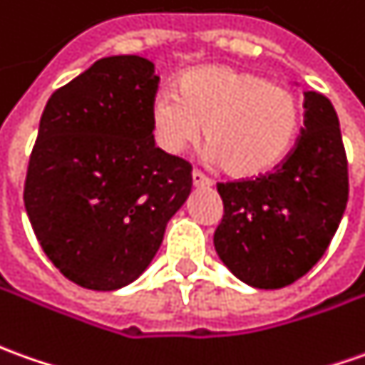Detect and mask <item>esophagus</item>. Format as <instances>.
<instances>
[{
	"mask_svg": "<svg viewBox=\"0 0 365 365\" xmlns=\"http://www.w3.org/2000/svg\"><path fill=\"white\" fill-rule=\"evenodd\" d=\"M192 183L195 187H210V185H212V182H210L203 173L195 172V170L192 172Z\"/></svg>",
	"mask_w": 365,
	"mask_h": 365,
	"instance_id": "obj_1",
	"label": "esophagus"
}]
</instances>
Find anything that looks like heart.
<instances>
[{
  "label": "heart",
  "mask_w": 365,
  "mask_h": 365,
  "mask_svg": "<svg viewBox=\"0 0 365 365\" xmlns=\"http://www.w3.org/2000/svg\"><path fill=\"white\" fill-rule=\"evenodd\" d=\"M150 120L155 143L172 155L200 140L203 125L207 158L235 180H255L292 151L302 108L294 91L264 76L205 66L185 71L178 91H158Z\"/></svg>",
  "instance_id": "1"
}]
</instances>
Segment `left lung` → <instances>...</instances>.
Returning <instances> with one entry per match:
<instances>
[{"label": "left lung", "mask_w": 365, "mask_h": 365, "mask_svg": "<svg viewBox=\"0 0 365 365\" xmlns=\"http://www.w3.org/2000/svg\"><path fill=\"white\" fill-rule=\"evenodd\" d=\"M296 148L272 173L217 183L224 217L215 252L244 284L277 289L306 276L326 254L348 203V160L338 113L318 91L304 93Z\"/></svg>", "instance_id": "8db88e82"}]
</instances>
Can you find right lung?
Listing matches in <instances>:
<instances>
[{
  "instance_id": "right-lung-1",
  "label": "right lung",
  "mask_w": 365,
  "mask_h": 365,
  "mask_svg": "<svg viewBox=\"0 0 365 365\" xmlns=\"http://www.w3.org/2000/svg\"><path fill=\"white\" fill-rule=\"evenodd\" d=\"M160 76L140 56L98 59L47 99L24 202L39 245L73 284L135 282L192 192V165L155 148Z\"/></svg>"
}]
</instances>
